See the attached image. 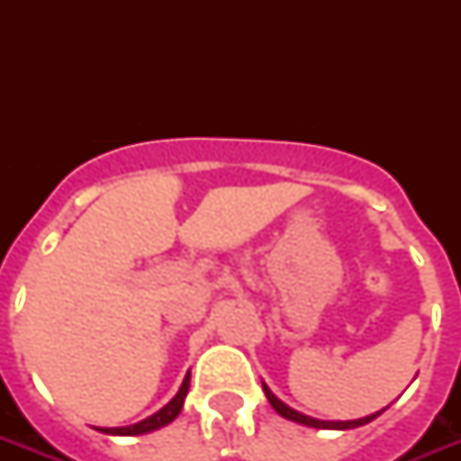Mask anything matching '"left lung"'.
Wrapping results in <instances>:
<instances>
[{"label":"left lung","instance_id":"1","mask_svg":"<svg viewBox=\"0 0 461 461\" xmlns=\"http://www.w3.org/2000/svg\"><path fill=\"white\" fill-rule=\"evenodd\" d=\"M263 390H266L267 402L273 404V409L277 411V414L285 416V419H289V421H296V423H303V426H311V429L347 430V429H357V426H364V423L373 421L375 416H380V411H375V414L366 416V419H357V421H318V419H311V416H303V414H299V411H294V409H289L285 402H280L273 393H270V387H267L266 383H263Z\"/></svg>","mask_w":461,"mask_h":461}]
</instances>
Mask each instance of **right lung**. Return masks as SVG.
<instances>
[{
	"instance_id": "1",
	"label": "right lung",
	"mask_w": 461,
	"mask_h": 461,
	"mask_svg": "<svg viewBox=\"0 0 461 461\" xmlns=\"http://www.w3.org/2000/svg\"><path fill=\"white\" fill-rule=\"evenodd\" d=\"M188 383H191V373H186V378H184V383H181L179 393L174 394V400L159 409L158 414L148 416V419H143L140 423H133V426H126V429H100V430H103V433H110V436H140V433H148V430L162 429V426H167V423L174 421V419L179 416L181 407H184V400H186Z\"/></svg>"
}]
</instances>
